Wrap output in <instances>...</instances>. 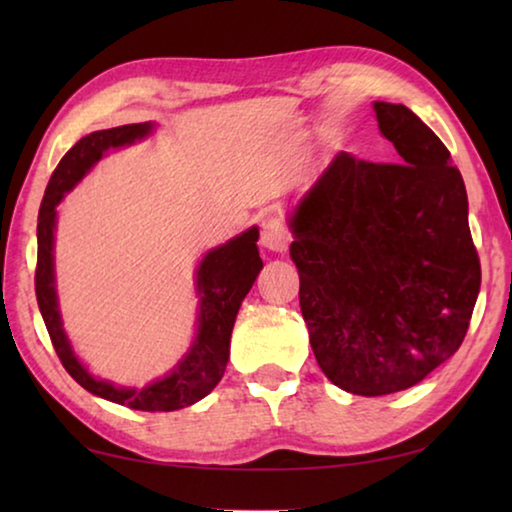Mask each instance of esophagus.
<instances>
[{"instance_id": "esophagus-1", "label": "esophagus", "mask_w": 512, "mask_h": 512, "mask_svg": "<svg viewBox=\"0 0 512 512\" xmlns=\"http://www.w3.org/2000/svg\"><path fill=\"white\" fill-rule=\"evenodd\" d=\"M262 246L273 250V253H284L291 244V235L287 230V225L280 219V216H266L262 221Z\"/></svg>"}]
</instances>
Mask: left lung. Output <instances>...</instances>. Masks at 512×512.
Listing matches in <instances>:
<instances>
[{
	"label": "left lung",
	"mask_w": 512,
	"mask_h": 512,
	"mask_svg": "<svg viewBox=\"0 0 512 512\" xmlns=\"http://www.w3.org/2000/svg\"><path fill=\"white\" fill-rule=\"evenodd\" d=\"M375 112L397 162L339 153L291 221L311 350L332 384L366 397L411 388L454 357L481 289L447 146L402 103Z\"/></svg>",
	"instance_id": "obj_1"
}]
</instances>
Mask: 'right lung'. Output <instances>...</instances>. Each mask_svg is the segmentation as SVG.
Here are the masks:
<instances>
[{"label": "right lung", "instance_id": "obj_1", "mask_svg": "<svg viewBox=\"0 0 512 512\" xmlns=\"http://www.w3.org/2000/svg\"><path fill=\"white\" fill-rule=\"evenodd\" d=\"M151 124H126L108 131L85 135L69 149L58 167L51 173L45 198L38 212V264H36V298L49 339L54 343L60 363L79 384L103 400L124 404L135 411H176L194 404L219 384L230 354V334L235 325L241 300L253 287L257 273L262 271V259L257 253V228L228 241L198 266V293H201V314H198V334L192 352L178 363L169 377L155 384L131 391L115 388L108 381L94 379L74 357L69 341L60 327L56 289H54V225L56 205L85 176L94 162L108 149L133 144L149 135Z\"/></svg>", "mask_w": 512, "mask_h": 512}]
</instances>
